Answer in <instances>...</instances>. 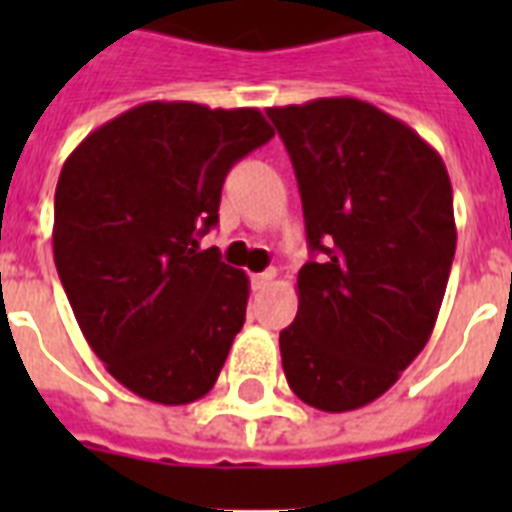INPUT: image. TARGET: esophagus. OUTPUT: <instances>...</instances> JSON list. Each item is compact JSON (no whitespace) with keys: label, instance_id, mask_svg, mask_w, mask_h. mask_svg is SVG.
I'll return each mask as SVG.
<instances>
[{"label":"esophagus","instance_id":"esophagus-1","mask_svg":"<svg viewBox=\"0 0 512 512\" xmlns=\"http://www.w3.org/2000/svg\"><path fill=\"white\" fill-rule=\"evenodd\" d=\"M273 279H276V268H268V271L255 273V276H252V287H255V289H265V287H268V284H271Z\"/></svg>","mask_w":512,"mask_h":512}]
</instances>
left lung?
<instances>
[{
	"instance_id": "left-lung-1",
	"label": "left lung",
	"mask_w": 512,
	"mask_h": 512,
	"mask_svg": "<svg viewBox=\"0 0 512 512\" xmlns=\"http://www.w3.org/2000/svg\"><path fill=\"white\" fill-rule=\"evenodd\" d=\"M295 167L308 247L279 335L292 393L321 412L372 404L420 356L452 271V183L425 140L372 103L265 108Z\"/></svg>"
}]
</instances>
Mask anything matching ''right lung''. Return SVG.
<instances>
[{"label":"right lung","mask_w":512,"mask_h":512,"mask_svg":"<svg viewBox=\"0 0 512 512\" xmlns=\"http://www.w3.org/2000/svg\"><path fill=\"white\" fill-rule=\"evenodd\" d=\"M271 138L257 108L151 100L90 132L60 170V284L95 356L146 401L207 396L244 327L247 273L199 239L225 175Z\"/></svg>","instance_id":"1"}]
</instances>
